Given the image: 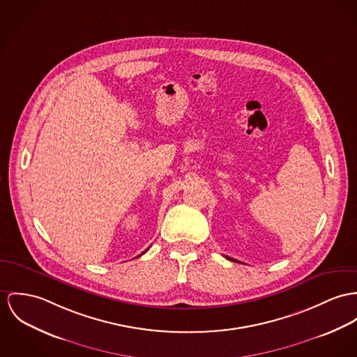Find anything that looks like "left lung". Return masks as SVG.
<instances>
[{"label":"left lung","instance_id":"1","mask_svg":"<svg viewBox=\"0 0 357 357\" xmlns=\"http://www.w3.org/2000/svg\"><path fill=\"white\" fill-rule=\"evenodd\" d=\"M225 258H228L229 261H235V262H239V261H236V259H234V258H229V257H225Z\"/></svg>","mask_w":357,"mask_h":357}]
</instances>
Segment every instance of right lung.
Segmentation results:
<instances>
[{"instance_id":"1","label":"right lung","mask_w":357,"mask_h":357,"mask_svg":"<svg viewBox=\"0 0 357 357\" xmlns=\"http://www.w3.org/2000/svg\"><path fill=\"white\" fill-rule=\"evenodd\" d=\"M145 251H146V250H145ZM145 251H144V252H145ZM144 252H142V254H144Z\"/></svg>"}]
</instances>
